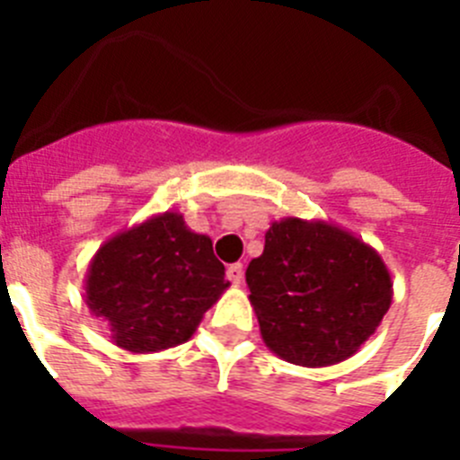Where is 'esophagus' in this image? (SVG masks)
I'll return each instance as SVG.
<instances>
[{
  "label": "esophagus",
  "instance_id": "1",
  "mask_svg": "<svg viewBox=\"0 0 460 460\" xmlns=\"http://www.w3.org/2000/svg\"><path fill=\"white\" fill-rule=\"evenodd\" d=\"M226 274H227V280H230V283L239 286V283L243 280V267L239 265V262H237V265H230V267H227Z\"/></svg>",
  "mask_w": 460,
  "mask_h": 460
}]
</instances>
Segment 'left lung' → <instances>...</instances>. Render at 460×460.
Segmentation results:
<instances>
[{"label": "left lung", "instance_id": "1", "mask_svg": "<svg viewBox=\"0 0 460 460\" xmlns=\"http://www.w3.org/2000/svg\"><path fill=\"white\" fill-rule=\"evenodd\" d=\"M246 286L267 348L308 368L350 359L394 296L392 274L373 246L334 223L296 217L271 223Z\"/></svg>", "mask_w": 460, "mask_h": 460}]
</instances>
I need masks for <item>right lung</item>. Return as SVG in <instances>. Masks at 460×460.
Returning <instances> with one entry per match:
<instances>
[{"mask_svg": "<svg viewBox=\"0 0 460 460\" xmlns=\"http://www.w3.org/2000/svg\"><path fill=\"white\" fill-rule=\"evenodd\" d=\"M230 288L207 234L164 211L101 243L84 276V304L112 343L149 355L186 343Z\"/></svg>", "mask_w": 460, "mask_h": 460, "instance_id": "obj_1", "label": "right lung"}]
</instances>
